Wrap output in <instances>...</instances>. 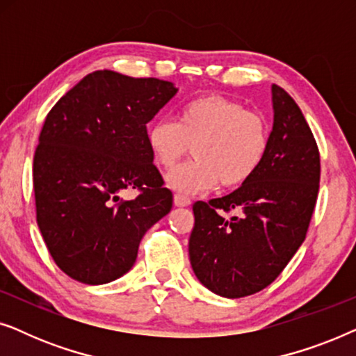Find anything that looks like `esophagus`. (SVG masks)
<instances>
[{
  "label": "esophagus",
  "instance_id": "esophagus-1",
  "mask_svg": "<svg viewBox=\"0 0 356 356\" xmlns=\"http://www.w3.org/2000/svg\"><path fill=\"white\" fill-rule=\"evenodd\" d=\"M191 204V199L188 196H183V194H175V206L177 207H186Z\"/></svg>",
  "mask_w": 356,
  "mask_h": 356
}]
</instances>
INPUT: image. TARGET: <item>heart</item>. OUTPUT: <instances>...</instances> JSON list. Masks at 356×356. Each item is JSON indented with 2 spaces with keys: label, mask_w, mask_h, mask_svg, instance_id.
Returning <instances> with one entry per match:
<instances>
[{
  "label": "heart",
  "mask_w": 356,
  "mask_h": 356,
  "mask_svg": "<svg viewBox=\"0 0 356 356\" xmlns=\"http://www.w3.org/2000/svg\"><path fill=\"white\" fill-rule=\"evenodd\" d=\"M270 126L257 111L222 95H201L177 111V121L160 120L147 131L154 162L170 170L193 145L189 163L167 175V184L181 194L246 183L264 162Z\"/></svg>",
  "instance_id": "b5f03b06"
}]
</instances>
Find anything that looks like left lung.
<instances>
[{
	"instance_id": "obj_1",
	"label": "left lung",
	"mask_w": 356,
	"mask_h": 356,
	"mask_svg": "<svg viewBox=\"0 0 356 356\" xmlns=\"http://www.w3.org/2000/svg\"><path fill=\"white\" fill-rule=\"evenodd\" d=\"M272 106L270 144L259 170L227 196L193 206L189 261L199 282L225 298L256 293L280 275L305 241L318 199L314 136L300 106L275 84Z\"/></svg>"
}]
</instances>
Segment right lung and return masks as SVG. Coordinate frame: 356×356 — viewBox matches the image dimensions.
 Instances as JSON below:
<instances>
[{
  "label": "right lung",
  "mask_w": 356,
  "mask_h": 356,
  "mask_svg": "<svg viewBox=\"0 0 356 356\" xmlns=\"http://www.w3.org/2000/svg\"><path fill=\"white\" fill-rule=\"evenodd\" d=\"M178 89L155 77L95 71L47 115L33 155L37 223L56 266L87 285L134 266L139 243L172 211L147 124ZM140 194L124 202L119 194Z\"/></svg>",
  "instance_id": "add662e5"
}]
</instances>
